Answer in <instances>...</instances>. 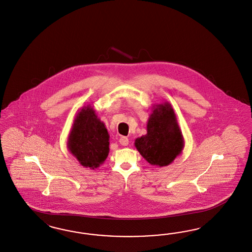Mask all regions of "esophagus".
<instances>
[{"mask_svg":"<svg viewBox=\"0 0 252 252\" xmlns=\"http://www.w3.org/2000/svg\"><path fill=\"white\" fill-rule=\"evenodd\" d=\"M128 138L126 137H121L119 138V143L123 146H127L128 145Z\"/></svg>","mask_w":252,"mask_h":252,"instance_id":"obj_1","label":"esophagus"}]
</instances>
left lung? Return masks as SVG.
I'll return each instance as SVG.
<instances>
[{
    "label": "left lung",
    "instance_id": "1",
    "mask_svg": "<svg viewBox=\"0 0 252 252\" xmlns=\"http://www.w3.org/2000/svg\"><path fill=\"white\" fill-rule=\"evenodd\" d=\"M135 147L149 163L167 166L183 151L185 141L172 105L154 104L147 123V134L137 137Z\"/></svg>",
    "mask_w": 252,
    "mask_h": 252
}]
</instances>
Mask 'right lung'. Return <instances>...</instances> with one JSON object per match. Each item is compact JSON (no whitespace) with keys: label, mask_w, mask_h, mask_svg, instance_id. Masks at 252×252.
Instances as JSON below:
<instances>
[{"label":"right lung","mask_w":252,"mask_h":252,"mask_svg":"<svg viewBox=\"0 0 252 252\" xmlns=\"http://www.w3.org/2000/svg\"><path fill=\"white\" fill-rule=\"evenodd\" d=\"M109 133L91 104L78 111L67 138L70 153L85 168L96 169L110 152Z\"/></svg>","instance_id":"add662e5"}]
</instances>
